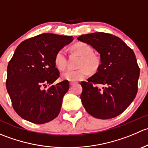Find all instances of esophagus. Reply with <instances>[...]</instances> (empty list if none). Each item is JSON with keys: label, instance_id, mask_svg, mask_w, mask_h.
Segmentation results:
<instances>
[{"label": "esophagus", "instance_id": "obj_1", "mask_svg": "<svg viewBox=\"0 0 148 148\" xmlns=\"http://www.w3.org/2000/svg\"><path fill=\"white\" fill-rule=\"evenodd\" d=\"M74 84H75V83H74V82H69L70 86H73V85H74Z\"/></svg>", "mask_w": 148, "mask_h": 148}]
</instances>
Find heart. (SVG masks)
Here are the masks:
<instances>
[{
  "instance_id": "b5f03b06",
  "label": "heart",
  "mask_w": 148,
  "mask_h": 148,
  "mask_svg": "<svg viewBox=\"0 0 148 148\" xmlns=\"http://www.w3.org/2000/svg\"><path fill=\"white\" fill-rule=\"evenodd\" d=\"M74 52L81 56L78 69H68L62 73V78L69 82H78L84 79L91 72L97 71L100 65V59L93 53V49L86 43H77L72 46ZM54 64L59 69H65L67 65L66 52L64 49H61L57 51L54 57Z\"/></svg>"
}]
</instances>
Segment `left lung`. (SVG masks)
<instances>
[{"instance_id": "obj_1", "label": "left lung", "mask_w": 148, "mask_h": 148, "mask_svg": "<svg viewBox=\"0 0 148 148\" xmlns=\"http://www.w3.org/2000/svg\"><path fill=\"white\" fill-rule=\"evenodd\" d=\"M77 39L100 54L96 74L82 82V102L89 114L107 120L122 114L138 92L140 68L132 49L116 36L103 32L82 35ZM98 84L103 85L99 88Z\"/></svg>"}]
</instances>
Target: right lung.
Returning a JSON list of instances; mask_svg holds the SVG:
<instances>
[{
	"mask_svg": "<svg viewBox=\"0 0 148 148\" xmlns=\"http://www.w3.org/2000/svg\"><path fill=\"white\" fill-rule=\"evenodd\" d=\"M72 40L71 36L46 33L25 40L16 49L5 83L12 106L21 117L44 124L59 115L69 84L64 80L51 85L60 75L54 57Z\"/></svg>",
	"mask_w": 148,
	"mask_h": 148,
	"instance_id": "1",
	"label": "right lung"
}]
</instances>
